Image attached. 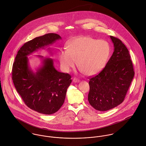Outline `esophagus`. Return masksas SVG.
<instances>
[{
  "label": "esophagus",
  "instance_id": "1",
  "mask_svg": "<svg viewBox=\"0 0 146 146\" xmlns=\"http://www.w3.org/2000/svg\"><path fill=\"white\" fill-rule=\"evenodd\" d=\"M73 82H74V83H77V82H80V80H78V79H77V78H74L73 80Z\"/></svg>",
  "mask_w": 146,
  "mask_h": 146
}]
</instances>
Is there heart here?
<instances>
[{"instance_id":"heart-1","label":"heart","mask_w":146,"mask_h":146,"mask_svg":"<svg viewBox=\"0 0 146 146\" xmlns=\"http://www.w3.org/2000/svg\"><path fill=\"white\" fill-rule=\"evenodd\" d=\"M110 54L109 43L103 40L80 36L70 40L66 49L62 50L58 58L65 72H69L77 63L81 72L88 76L97 74L106 65Z\"/></svg>"}]
</instances>
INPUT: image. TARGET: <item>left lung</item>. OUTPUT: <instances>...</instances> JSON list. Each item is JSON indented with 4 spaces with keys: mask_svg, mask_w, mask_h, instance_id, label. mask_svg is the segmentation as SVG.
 <instances>
[{
    "mask_svg": "<svg viewBox=\"0 0 146 146\" xmlns=\"http://www.w3.org/2000/svg\"><path fill=\"white\" fill-rule=\"evenodd\" d=\"M112 56L97 76L90 79L88 100L96 110L105 111L122 103L134 76L129 51L122 41L110 36Z\"/></svg>",
    "mask_w": 146,
    "mask_h": 146,
    "instance_id": "1",
    "label": "left lung"
}]
</instances>
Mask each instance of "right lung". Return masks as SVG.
Listing matches in <instances>:
<instances>
[{
	"instance_id": "obj_1",
	"label": "right lung",
	"mask_w": 146,
	"mask_h": 146,
	"mask_svg": "<svg viewBox=\"0 0 146 146\" xmlns=\"http://www.w3.org/2000/svg\"><path fill=\"white\" fill-rule=\"evenodd\" d=\"M62 37L48 33L25 43L18 50L12 68V80L18 93L25 104L39 113L50 115L58 111L65 100L71 76L58 71L51 58L38 55L41 65L33 72L27 56L45 49ZM48 50L51 52L48 48Z\"/></svg>"
}]
</instances>
